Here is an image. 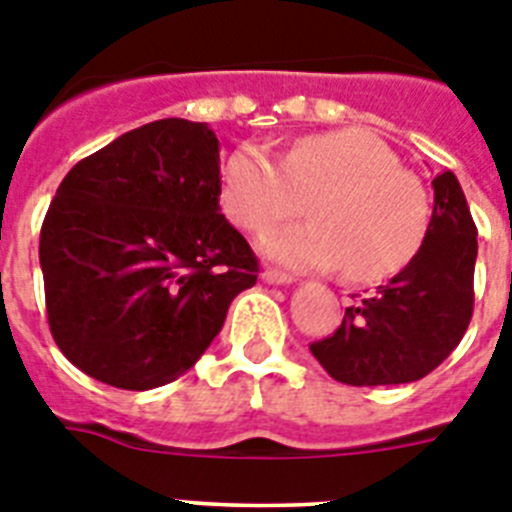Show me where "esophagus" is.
Listing matches in <instances>:
<instances>
[{
    "instance_id": "obj_1",
    "label": "esophagus",
    "mask_w": 512,
    "mask_h": 512,
    "mask_svg": "<svg viewBox=\"0 0 512 512\" xmlns=\"http://www.w3.org/2000/svg\"><path fill=\"white\" fill-rule=\"evenodd\" d=\"M261 279H264L266 284H292L295 279L289 277V274H284V271H277V269H266L264 274H261Z\"/></svg>"
}]
</instances>
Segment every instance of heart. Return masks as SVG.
<instances>
[{
  "mask_svg": "<svg viewBox=\"0 0 512 512\" xmlns=\"http://www.w3.org/2000/svg\"><path fill=\"white\" fill-rule=\"evenodd\" d=\"M223 197L241 228L259 233L297 215L310 200L307 223L282 225L261 248L289 269H336L351 279L392 277L418 253L431 220L418 176L364 130L307 135L282 161L256 146L230 153Z\"/></svg>",
  "mask_w": 512,
  "mask_h": 512,
  "instance_id": "1",
  "label": "heart"
}]
</instances>
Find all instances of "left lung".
Here are the masks:
<instances>
[{
	"label": "left lung",
	"mask_w": 512,
	"mask_h": 512,
	"mask_svg": "<svg viewBox=\"0 0 512 512\" xmlns=\"http://www.w3.org/2000/svg\"><path fill=\"white\" fill-rule=\"evenodd\" d=\"M477 225L454 171L433 179V215L410 264L346 307L333 336L310 343L336 382L408 384L459 346L474 310Z\"/></svg>",
	"instance_id": "1"
}]
</instances>
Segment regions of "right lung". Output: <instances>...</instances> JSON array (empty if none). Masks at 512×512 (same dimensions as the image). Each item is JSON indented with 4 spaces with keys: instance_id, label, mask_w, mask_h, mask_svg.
<instances>
[{
    "instance_id": "obj_1",
    "label": "right lung",
    "mask_w": 512,
    "mask_h": 512,
    "mask_svg": "<svg viewBox=\"0 0 512 512\" xmlns=\"http://www.w3.org/2000/svg\"><path fill=\"white\" fill-rule=\"evenodd\" d=\"M217 200V135L182 117L130 130L63 176L40 269L53 341L76 369L143 392L205 354L259 277Z\"/></svg>"
}]
</instances>
